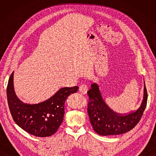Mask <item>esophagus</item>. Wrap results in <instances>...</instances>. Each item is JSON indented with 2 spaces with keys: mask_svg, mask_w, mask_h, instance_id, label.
<instances>
[{
  "mask_svg": "<svg viewBox=\"0 0 156 156\" xmlns=\"http://www.w3.org/2000/svg\"><path fill=\"white\" fill-rule=\"evenodd\" d=\"M88 89L87 86L84 85V84L81 85L80 88H79V91H80V92H81V93L83 94H87V92H88Z\"/></svg>",
  "mask_w": 156,
  "mask_h": 156,
  "instance_id": "1",
  "label": "esophagus"
}]
</instances>
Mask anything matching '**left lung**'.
<instances>
[{"label":"left lung","mask_w":156,"mask_h":156,"mask_svg":"<svg viewBox=\"0 0 156 156\" xmlns=\"http://www.w3.org/2000/svg\"><path fill=\"white\" fill-rule=\"evenodd\" d=\"M88 95V113L90 123L96 133L101 135H120L131 130L141 119L147 100L145 81L144 98L141 106L137 111L123 116L115 115L110 111L102 99L98 84H91Z\"/></svg>","instance_id":"left-lung-1"}]
</instances>
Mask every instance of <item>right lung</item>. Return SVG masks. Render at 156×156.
<instances>
[{
	"label": "right lung",
	"instance_id": "right-lung-1",
	"mask_svg": "<svg viewBox=\"0 0 156 156\" xmlns=\"http://www.w3.org/2000/svg\"><path fill=\"white\" fill-rule=\"evenodd\" d=\"M14 72L9 78L6 94L13 120L20 127L37 137L54 135L64 119V105L67 98L78 90V87H64L48 100L36 104L21 102L15 94Z\"/></svg>",
	"mask_w": 156,
	"mask_h": 156
}]
</instances>
